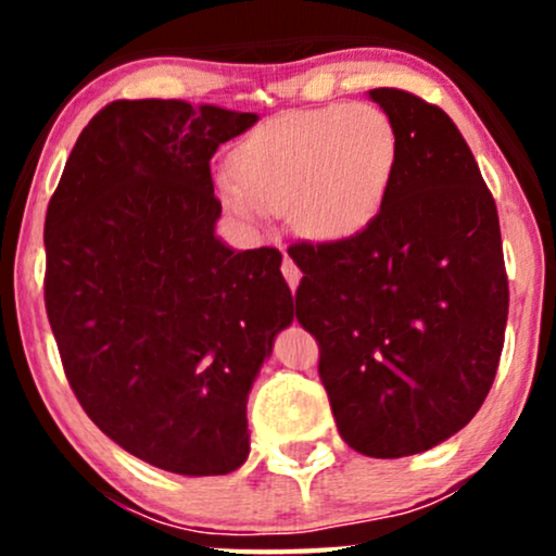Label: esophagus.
<instances>
[{
	"label": "esophagus",
	"mask_w": 556,
	"mask_h": 556,
	"mask_svg": "<svg viewBox=\"0 0 556 556\" xmlns=\"http://www.w3.org/2000/svg\"><path fill=\"white\" fill-rule=\"evenodd\" d=\"M282 274H285L287 285H290V290L295 292L298 285H300V277H303V274H300V269L295 266V261H292L290 256H285V261H282Z\"/></svg>",
	"instance_id": "obj_1"
}]
</instances>
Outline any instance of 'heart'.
Listing matches in <instances>:
<instances>
[{
	"label": "heart",
	"mask_w": 556,
	"mask_h": 556,
	"mask_svg": "<svg viewBox=\"0 0 556 556\" xmlns=\"http://www.w3.org/2000/svg\"><path fill=\"white\" fill-rule=\"evenodd\" d=\"M400 159L392 117L374 104L282 112L253 127L235 151V172L216 190L235 214L285 212L311 240L337 242L374 222Z\"/></svg>",
	"instance_id": "1"
}]
</instances>
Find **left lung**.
Listing matches in <instances>:
<instances>
[{
    "label": "left lung",
    "mask_w": 556,
    "mask_h": 556,
    "mask_svg": "<svg viewBox=\"0 0 556 556\" xmlns=\"http://www.w3.org/2000/svg\"><path fill=\"white\" fill-rule=\"evenodd\" d=\"M368 96L400 136L379 214L353 238L287 253L340 437L389 460L442 444L483 405L509 287L496 203L455 123L400 88Z\"/></svg>",
    "instance_id": "8db88e82"
}]
</instances>
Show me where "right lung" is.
I'll list each match as a JSON object with an SVG mask.
<instances>
[{
    "label": "right lung",
    "mask_w": 556,
    "mask_h": 556,
    "mask_svg": "<svg viewBox=\"0 0 556 556\" xmlns=\"http://www.w3.org/2000/svg\"><path fill=\"white\" fill-rule=\"evenodd\" d=\"M251 112L112 101L47 208L43 303L75 397L112 442L180 476L245 463L248 392L295 300L277 248L214 235L212 156Z\"/></svg>",
    "instance_id": "obj_1"
}]
</instances>
